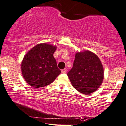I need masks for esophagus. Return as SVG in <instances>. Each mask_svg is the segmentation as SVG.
<instances>
[{
    "instance_id": "34e87169",
    "label": "esophagus",
    "mask_w": 126,
    "mask_h": 126,
    "mask_svg": "<svg viewBox=\"0 0 126 126\" xmlns=\"http://www.w3.org/2000/svg\"><path fill=\"white\" fill-rule=\"evenodd\" d=\"M66 72H67V69H66V68H63V69L61 70V72L63 73H65Z\"/></svg>"
}]
</instances>
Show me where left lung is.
I'll use <instances>...</instances> for the list:
<instances>
[{"label":"left lung","instance_id":"left-lung-1","mask_svg":"<svg viewBox=\"0 0 126 126\" xmlns=\"http://www.w3.org/2000/svg\"><path fill=\"white\" fill-rule=\"evenodd\" d=\"M73 87L82 94L95 92L102 84L104 69L100 59L90 51L77 53L67 73Z\"/></svg>","mask_w":126,"mask_h":126}]
</instances>
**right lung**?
Returning <instances> with one entry per match:
<instances>
[{
  "instance_id": "obj_1",
  "label": "right lung",
  "mask_w": 126,
  "mask_h": 126,
  "mask_svg": "<svg viewBox=\"0 0 126 126\" xmlns=\"http://www.w3.org/2000/svg\"><path fill=\"white\" fill-rule=\"evenodd\" d=\"M56 49L50 44H41L25 54L21 65L22 73L31 86L40 88L49 85L61 73L53 56Z\"/></svg>"
}]
</instances>
